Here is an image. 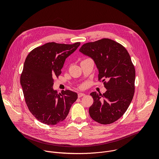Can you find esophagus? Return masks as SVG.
Returning a JSON list of instances; mask_svg holds the SVG:
<instances>
[{
	"instance_id": "obj_1",
	"label": "esophagus",
	"mask_w": 159,
	"mask_h": 159,
	"mask_svg": "<svg viewBox=\"0 0 159 159\" xmlns=\"http://www.w3.org/2000/svg\"><path fill=\"white\" fill-rule=\"evenodd\" d=\"M84 96H85V94H84V93H79V94H78V97H79V98H81V97Z\"/></svg>"
}]
</instances>
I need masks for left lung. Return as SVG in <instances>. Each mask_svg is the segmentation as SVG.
Here are the masks:
<instances>
[{"mask_svg": "<svg viewBox=\"0 0 159 159\" xmlns=\"http://www.w3.org/2000/svg\"><path fill=\"white\" fill-rule=\"evenodd\" d=\"M79 51L93 59L99 81L107 89L103 94L90 93L94 102L89 115L102 125L114 123L124 115L134 96L135 69L130 56L123 45L108 38L85 43Z\"/></svg>", "mask_w": 159, "mask_h": 159, "instance_id": "1", "label": "left lung"}]
</instances>
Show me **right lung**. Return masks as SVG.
<instances>
[{"instance_id": "1", "label": "right lung", "mask_w": 159, "mask_h": 159, "mask_svg": "<svg viewBox=\"0 0 159 159\" xmlns=\"http://www.w3.org/2000/svg\"><path fill=\"white\" fill-rule=\"evenodd\" d=\"M80 44L47 43L33 49L25 60L20 85L29 110L42 123L55 125L63 121L77 99V94L69 90L58 94L53 85L65 59Z\"/></svg>"}]
</instances>
